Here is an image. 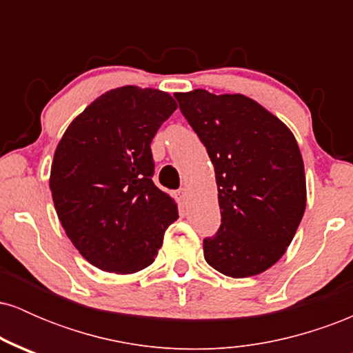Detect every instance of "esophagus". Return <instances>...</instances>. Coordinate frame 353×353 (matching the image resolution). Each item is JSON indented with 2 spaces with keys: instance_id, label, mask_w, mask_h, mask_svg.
I'll list each match as a JSON object with an SVG mask.
<instances>
[{
  "instance_id": "obj_1",
  "label": "esophagus",
  "mask_w": 353,
  "mask_h": 353,
  "mask_svg": "<svg viewBox=\"0 0 353 353\" xmlns=\"http://www.w3.org/2000/svg\"><path fill=\"white\" fill-rule=\"evenodd\" d=\"M174 196H176V201L179 202L181 208H184L185 202H188V190H185L184 188H181L179 190H176V194H174Z\"/></svg>"
}]
</instances>
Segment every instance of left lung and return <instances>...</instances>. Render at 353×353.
<instances>
[{
    "label": "left lung",
    "instance_id": "left-lung-1",
    "mask_svg": "<svg viewBox=\"0 0 353 353\" xmlns=\"http://www.w3.org/2000/svg\"><path fill=\"white\" fill-rule=\"evenodd\" d=\"M214 164L221 228L204 257L221 274L252 277L285 254L305 212L303 161L289 128L244 94L177 92Z\"/></svg>",
    "mask_w": 353,
    "mask_h": 353
}]
</instances>
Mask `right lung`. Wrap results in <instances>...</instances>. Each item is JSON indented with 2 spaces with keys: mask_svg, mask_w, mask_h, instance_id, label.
Returning <instances> with one entry per match:
<instances>
[{
  "mask_svg": "<svg viewBox=\"0 0 353 353\" xmlns=\"http://www.w3.org/2000/svg\"><path fill=\"white\" fill-rule=\"evenodd\" d=\"M177 109L169 92L123 86L92 101L54 151L50 189L64 232L104 272L151 265L177 204L152 182L151 141Z\"/></svg>",
  "mask_w": 353,
  "mask_h": 353,
  "instance_id": "add662e5",
  "label": "right lung"
}]
</instances>
